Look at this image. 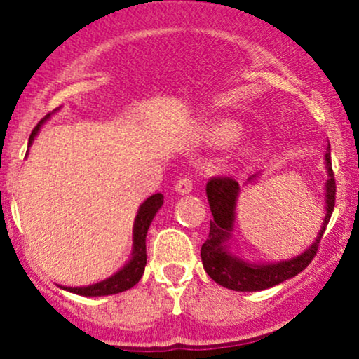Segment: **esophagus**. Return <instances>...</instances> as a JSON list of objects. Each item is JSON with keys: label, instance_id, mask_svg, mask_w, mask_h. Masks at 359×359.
<instances>
[{"label": "esophagus", "instance_id": "34e87169", "mask_svg": "<svg viewBox=\"0 0 359 359\" xmlns=\"http://www.w3.org/2000/svg\"><path fill=\"white\" fill-rule=\"evenodd\" d=\"M192 187H194L192 179H189V177H182V179H180V180H177L175 192L189 194V192H192Z\"/></svg>", "mask_w": 359, "mask_h": 359}]
</instances>
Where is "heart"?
Returning <instances> with one entry per match:
<instances>
[{
    "label": "heart",
    "instance_id": "heart-1",
    "mask_svg": "<svg viewBox=\"0 0 359 359\" xmlns=\"http://www.w3.org/2000/svg\"><path fill=\"white\" fill-rule=\"evenodd\" d=\"M241 133H243L241 126H238L236 123L222 121L209 128L205 135H208V140L211 143H214V145L228 147V145H233L234 142H238L241 137Z\"/></svg>",
    "mask_w": 359,
    "mask_h": 359
}]
</instances>
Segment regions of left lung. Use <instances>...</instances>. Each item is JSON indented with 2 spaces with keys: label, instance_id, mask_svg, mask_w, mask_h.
<instances>
[{
  "label": "left lung",
  "instance_id": "8db88e82",
  "mask_svg": "<svg viewBox=\"0 0 359 359\" xmlns=\"http://www.w3.org/2000/svg\"><path fill=\"white\" fill-rule=\"evenodd\" d=\"M325 168H327L329 175L327 182H325V217L316 241L299 257L277 263H248L229 253L226 243L231 238L233 224L236 219V201L240 196V184L231 177H214L209 180L205 185V194H208L212 219L208 240L201 248V258H203L204 270L208 271L209 277L219 285L231 288V290L257 292L278 285L307 269L309 263L316 257L320 238L331 219L336 204V180L331 165V147H327V151H325Z\"/></svg>",
  "mask_w": 359,
  "mask_h": 359
}]
</instances>
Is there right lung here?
Listing matches in <instances>:
<instances>
[{"label": "right lung", "mask_w": 359, "mask_h": 359, "mask_svg": "<svg viewBox=\"0 0 359 359\" xmlns=\"http://www.w3.org/2000/svg\"><path fill=\"white\" fill-rule=\"evenodd\" d=\"M50 114H47L43 119H40V123L34 128L30 138H28V147L34 143V138L39 133L40 126L43 125L45 119ZM163 204V196L162 194H154L148 199L140 205L137 217H135V226H133V253H131V259L123 266L118 273H114L113 277L102 280L100 283H94V285L88 287H62L65 290L72 292V294L84 295V297H101V295H113L119 294V292H125L128 288L135 287L142 278L143 271H145L147 265V233L150 228V222L154 221L155 214L158 212V209Z\"/></svg>", "instance_id": "add662e5"}]
</instances>
